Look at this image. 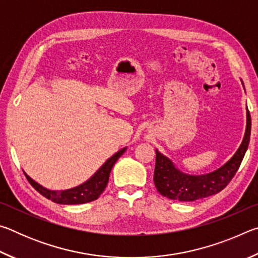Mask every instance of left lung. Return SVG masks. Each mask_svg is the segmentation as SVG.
<instances>
[{
	"instance_id": "obj_1",
	"label": "left lung",
	"mask_w": 258,
	"mask_h": 258,
	"mask_svg": "<svg viewBox=\"0 0 258 258\" xmlns=\"http://www.w3.org/2000/svg\"><path fill=\"white\" fill-rule=\"evenodd\" d=\"M250 128V113L247 109L246 131H244L242 142L238 150L221 167L213 172L200 174V175L182 172L168 157L156 149V167L154 174L156 189L164 197L178 200V202H195V200L218 194L232 180L241 164L243 156L248 149V145H249Z\"/></svg>"
}]
</instances>
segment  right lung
Segmentation results:
<instances>
[{"instance_id": "add662e5", "label": "right lung", "mask_w": 258, "mask_h": 258, "mask_svg": "<svg viewBox=\"0 0 258 258\" xmlns=\"http://www.w3.org/2000/svg\"><path fill=\"white\" fill-rule=\"evenodd\" d=\"M127 149V147L123 148L119 151H117L115 155H112L110 158L106 160L101 167H100L97 172H95L89 180L83 182L82 184L74 186L72 189L67 190H50L46 189L45 186L41 185L33 180L27 173H25L26 177H27L28 182L33 185V187L36 191L40 192L42 196L45 198L52 200L53 203L61 204V205H78V204H86L93 200L98 199L99 196L102 194L106 189L109 181V175H110L111 168L119 157L124 154Z\"/></svg>"}]
</instances>
